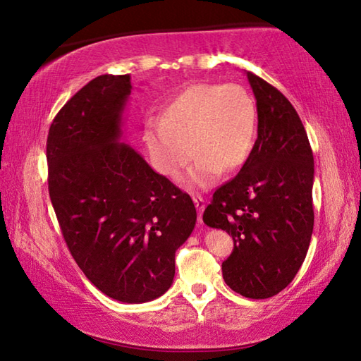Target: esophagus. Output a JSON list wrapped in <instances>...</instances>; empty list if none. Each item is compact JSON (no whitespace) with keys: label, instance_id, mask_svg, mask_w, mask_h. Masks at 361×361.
<instances>
[{"label":"esophagus","instance_id":"esophagus-1","mask_svg":"<svg viewBox=\"0 0 361 361\" xmlns=\"http://www.w3.org/2000/svg\"><path fill=\"white\" fill-rule=\"evenodd\" d=\"M192 200H194V203H195V208H197V211H199V221L202 222V213H203V209H204V199L202 195H199V194H192Z\"/></svg>","mask_w":361,"mask_h":361}]
</instances>
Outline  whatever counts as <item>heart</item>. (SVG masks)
<instances>
[{"instance_id": "heart-1", "label": "heart", "mask_w": 361, "mask_h": 361, "mask_svg": "<svg viewBox=\"0 0 361 361\" xmlns=\"http://www.w3.org/2000/svg\"><path fill=\"white\" fill-rule=\"evenodd\" d=\"M255 136L257 106L239 84H192L166 106L161 120L148 118L144 128L153 164L166 176L178 178L197 154L188 175L195 188H208L222 171L241 167Z\"/></svg>"}]
</instances>
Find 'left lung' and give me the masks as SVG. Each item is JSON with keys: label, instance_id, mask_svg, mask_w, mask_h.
Returning a JSON list of instances; mask_svg holds the SVG:
<instances>
[{"label": "left lung", "instance_id": "8db88e82", "mask_svg": "<svg viewBox=\"0 0 361 361\" xmlns=\"http://www.w3.org/2000/svg\"><path fill=\"white\" fill-rule=\"evenodd\" d=\"M257 98L258 137L241 171L216 189L203 222L222 228L235 249L222 263L225 283L267 299L291 283L312 241L314 159L288 98L247 72Z\"/></svg>", "mask_w": 361, "mask_h": 361}]
</instances>
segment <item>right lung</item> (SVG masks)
I'll return each mask as SVG.
<instances>
[{
  "mask_svg": "<svg viewBox=\"0 0 361 361\" xmlns=\"http://www.w3.org/2000/svg\"><path fill=\"white\" fill-rule=\"evenodd\" d=\"M131 89L130 75H102L62 106L47 139L48 190L84 275L112 299L142 303L171 288L197 213L186 192L118 142Z\"/></svg>",
  "mask_w": 361,
  "mask_h": 361,
  "instance_id": "obj_1",
  "label": "right lung"
}]
</instances>
